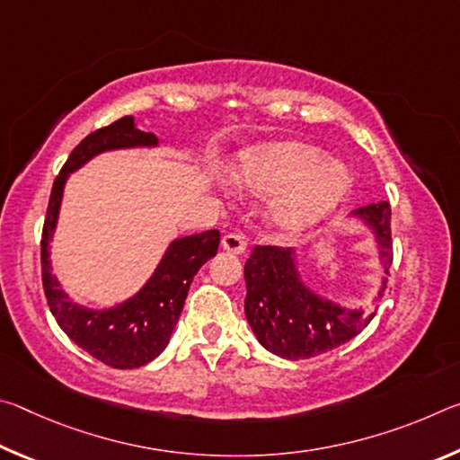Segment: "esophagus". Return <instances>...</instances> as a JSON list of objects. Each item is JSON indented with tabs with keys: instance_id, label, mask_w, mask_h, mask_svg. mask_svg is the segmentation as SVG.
Returning a JSON list of instances; mask_svg holds the SVG:
<instances>
[{
	"instance_id": "34e87169",
	"label": "esophagus",
	"mask_w": 460,
	"mask_h": 460,
	"mask_svg": "<svg viewBox=\"0 0 460 460\" xmlns=\"http://www.w3.org/2000/svg\"><path fill=\"white\" fill-rule=\"evenodd\" d=\"M221 247L225 249V252L239 255L247 249V239L241 235V233H227V235H225L221 241Z\"/></svg>"
}]
</instances>
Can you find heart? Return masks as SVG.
<instances>
[{
  "mask_svg": "<svg viewBox=\"0 0 460 460\" xmlns=\"http://www.w3.org/2000/svg\"><path fill=\"white\" fill-rule=\"evenodd\" d=\"M235 189L266 197L278 229L298 233L324 221L347 197L351 178L337 160H324L314 146L276 142L249 147L233 172Z\"/></svg>",
  "mask_w": 460,
  "mask_h": 460,
  "instance_id": "obj_1",
  "label": "heart"
}]
</instances>
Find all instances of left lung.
<instances>
[{"instance_id": "left-lung-1", "label": "left lung", "mask_w": 460, "mask_h": 460, "mask_svg": "<svg viewBox=\"0 0 460 460\" xmlns=\"http://www.w3.org/2000/svg\"><path fill=\"white\" fill-rule=\"evenodd\" d=\"M351 217L373 231L385 274L392 266V208L371 202ZM245 316L261 347L282 359H310L357 337L376 316L373 310L345 308L302 282L294 249L255 245L245 261ZM387 279H381V292ZM379 292V294H381Z\"/></svg>"}]
</instances>
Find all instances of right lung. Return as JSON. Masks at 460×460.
Returning a JSON list of instances; mask_svg holds the SVG:
<instances>
[{"label":"right lung","mask_w":460,"mask_h":460,"mask_svg":"<svg viewBox=\"0 0 460 460\" xmlns=\"http://www.w3.org/2000/svg\"><path fill=\"white\" fill-rule=\"evenodd\" d=\"M155 146L158 137L137 129L131 115L93 131L71 152L54 181L42 229V286L52 316L75 345L115 369L142 367L164 351L182 313L192 278L202 263L215 258L221 233L211 229L174 239L139 292L119 305L97 310L71 300V296L62 290L52 274L50 241L57 231L65 184L75 170L103 152Z\"/></svg>","instance_id":"add662e5"}]
</instances>
